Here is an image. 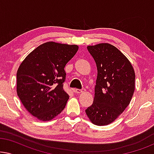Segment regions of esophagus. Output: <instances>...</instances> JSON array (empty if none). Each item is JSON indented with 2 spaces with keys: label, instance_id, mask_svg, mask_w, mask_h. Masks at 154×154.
Wrapping results in <instances>:
<instances>
[{
  "label": "esophagus",
  "instance_id": "esophagus-1",
  "mask_svg": "<svg viewBox=\"0 0 154 154\" xmlns=\"http://www.w3.org/2000/svg\"><path fill=\"white\" fill-rule=\"evenodd\" d=\"M85 91V90H84L83 89H82V90H79V89H75L74 90V92L75 93H76V94H81V93H83V92Z\"/></svg>",
  "mask_w": 154,
  "mask_h": 154
}]
</instances>
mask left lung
<instances>
[{
  "instance_id": "obj_1",
  "label": "left lung",
  "mask_w": 154,
  "mask_h": 154,
  "mask_svg": "<svg viewBox=\"0 0 154 154\" xmlns=\"http://www.w3.org/2000/svg\"><path fill=\"white\" fill-rule=\"evenodd\" d=\"M97 69L94 97L85 110L90 121L106 125L115 121L129 105L134 91L135 73L131 63L111 44L87 47Z\"/></svg>"
}]
</instances>
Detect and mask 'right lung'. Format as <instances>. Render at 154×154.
<instances>
[{
  "label": "right lung",
  "mask_w": 154,
  "mask_h": 154,
  "mask_svg": "<svg viewBox=\"0 0 154 154\" xmlns=\"http://www.w3.org/2000/svg\"><path fill=\"white\" fill-rule=\"evenodd\" d=\"M79 50L76 45L47 42L24 59L17 72V93L25 108L40 121L62 112L69 97L63 89L65 65Z\"/></svg>",
  "instance_id": "1"
}]
</instances>
